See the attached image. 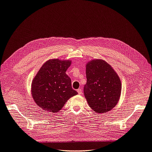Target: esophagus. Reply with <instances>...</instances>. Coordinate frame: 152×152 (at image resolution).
I'll return each mask as SVG.
<instances>
[{
	"mask_svg": "<svg viewBox=\"0 0 152 152\" xmlns=\"http://www.w3.org/2000/svg\"><path fill=\"white\" fill-rule=\"evenodd\" d=\"M77 92H78L79 95H81V94L82 93V90L81 88H79V89L77 90Z\"/></svg>",
	"mask_w": 152,
	"mask_h": 152,
	"instance_id": "obj_1",
	"label": "esophagus"
}]
</instances>
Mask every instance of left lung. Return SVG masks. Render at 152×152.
Masks as SVG:
<instances>
[{
  "instance_id": "left-lung-1",
  "label": "left lung",
  "mask_w": 152,
  "mask_h": 152,
  "mask_svg": "<svg viewBox=\"0 0 152 152\" xmlns=\"http://www.w3.org/2000/svg\"><path fill=\"white\" fill-rule=\"evenodd\" d=\"M86 76L83 92L90 107L97 113L112 110L119 102L122 88L115 72L104 61L96 59L86 64Z\"/></svg>"
}]
</instances>
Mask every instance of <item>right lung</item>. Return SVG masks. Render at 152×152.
<instances>
[{"label": "right lung", "instance_id": "right-lung-1", "mask_svg": "<svg viewBox=\"0 0 152 152\" xmlns=\"http://www.w3.org/2000/svg\"><path fill=\"white\" fill-rule=\"evenodd\" d=\"M71 61L49 60L42 65L31 85L32 96L42 110L56 113L67 101L78 93L72 88L71 79L66 72Z\"/></svg>", "mask_w": 152, "mask_h": 152}]
</instances>
